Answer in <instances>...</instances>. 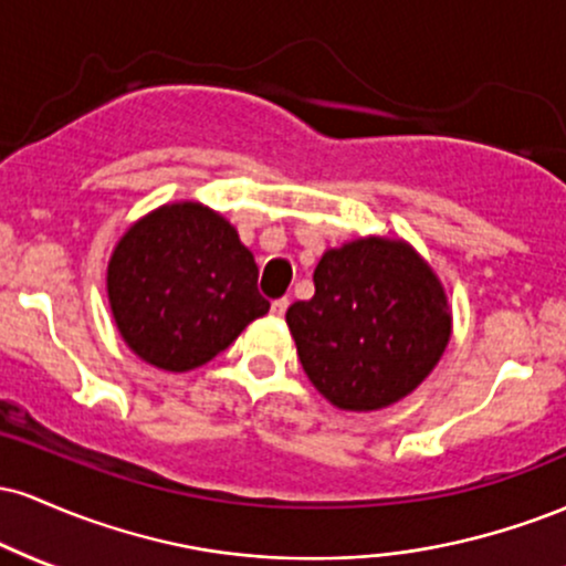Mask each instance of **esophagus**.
Here are the masks:
<instances>
[{"instance_id":"1","label":"esophagus","mask_w":566,"mask_h":566,"mask_svg":"<svg viewBox=\"0 0 566 566\" xmlns=\"http://www.w3.org/2000/svg\"><path fill=\"white\" fill-rule=\"evenodd\" d=\"M287 305H290L287 297H276V301L271 303V314H274V316H284V311H287Z\"/></svg>"}]
</instances>
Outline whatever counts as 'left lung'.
Wrapping results in <instances>:
<instances>
[{
  "instance_id": "1",
  "label": "left lung",
  "mask_w": 566,
  "mask_h": 566,
  "mask_svg": "<svg viewBox=\"0 0 566 566\" xmlns=\"http://www.w3.org/2000/svg\"><path fill=\"white\" fill-rule=\"evenodd\" d=\"M311 301L287 308L301 365L335 407L369 412L420 386L450 340L439 279L412 247L359 239L327 250Z\"/></svg>"
}]
</instances>
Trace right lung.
<instances>
[{"label": "right lung", "instance_id": "obj_1", "mask_svg": "<svg viewBox=\"0 0 566 566\" xmlns=\"http://www.w3.org/2000/svg\"><path fill=\"white\" fill-rule=\"evenodd\" d=\"M108 301L127 346L170 373L210 361L271 308L237 229L193 201L159 207L122 237Z\"/></svg>", "mask_w": 566, "mask_h": 566}]
</instances>
